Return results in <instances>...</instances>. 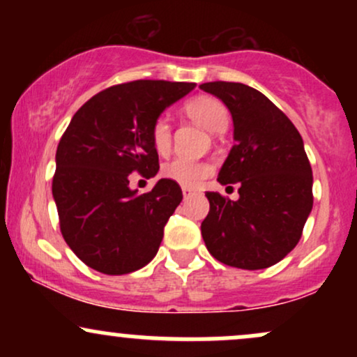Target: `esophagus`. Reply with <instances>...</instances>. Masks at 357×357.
Instances as JSON below:
<instances>
[{
  "label": "esophagus",
  "instance_id": "34e87169",
  "mask_svg": "<svg viewBox=\"0 0 357 357\" xmlns=\"http://www.w3.org/2000/svg\"><path fill=\"white\" fill-rule=\"evenodd\" d=\"M198 195V191L196 190H191V188H183V196L184 198H191V196Z\"/></svg>",
  "mask_w": 357,
  "mask_h": 357
}]
</instances>
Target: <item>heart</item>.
<instances>
[{
    "label": "heart",
    "mask_w": 357,
    "mask_h": 357,
    "mask_svg": "<svg viewBox=\"0 0 357 357\" xmlns=\"http://www.w3.org/2000/svg\"><path fill=\"white\" fill-rule=\"evenodd\" d=\"M184 112L211 134H221L230 124V110L220 99L211 96L192 97L184 104ZM151 141L155 153L167 155L173 147V129L166 117H158L151 127ZM213 174V165L208 161L174 159L162 167V176L183 188H198Z\"/></svg>",
    "instance_id": "obj_1"
}]
</instances>
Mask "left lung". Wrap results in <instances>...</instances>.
<instances>
[{
	"mask_svg": "<svg viewBox=\"0 0 357 357\" xmlns=\"http://www.w3.org/2000/svg\"><path fill=\"white\" fill-rule=\"evenodd\" d=\"M199 89L230 109L235 144L218 181L240 186L236 202L206 191L204 245L230 267H272L296 248L312 210V167L304 141L290 119L257 89L221 80Z\"/></svg>",
	"mask_w": 357,
	"mask_h": 357,
	"instance_id": "8db88e82",
	"label": "left lung"
}]
</instances>
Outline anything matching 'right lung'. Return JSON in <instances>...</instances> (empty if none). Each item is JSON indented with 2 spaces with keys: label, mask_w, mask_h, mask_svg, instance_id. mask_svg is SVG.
I'll return each instance as SVG.
<instances>
[{
  "label": "right lung",
  "mask_w": 357,
  "mask_h": 357,
  "mask_svg": "<svg viewBox=\"0 0 357 357\" xmlns=\"http://www.w3.org/2000/svg\"><path fill=\"white\" fill-rule=\"evenodd\" d=\"M192 87L188 82H126L96 93L72 117L56 147L52 192L61 236L87 267L124 275L158 253L183 191L159 179L137 195L129 176L158 173L151 127Z\"/></svg>",
  "instance_id": "right-lung-1"
}]
</instances>
